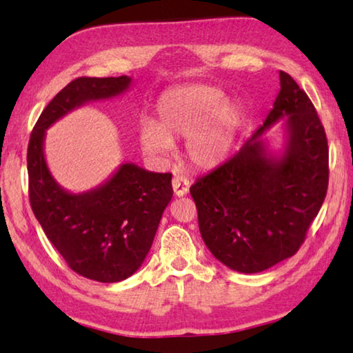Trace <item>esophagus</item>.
<instances>
[{"label":"esophagus","instance_id":"obj_1","mask_svg":"<svg viewBox=\"0 0 353 353\" xmlns=\"http://www.w3.org/2000/svg\"><path fill=\"white\" fill-rule=\"evenodd\" d=\"M172 190H174V194L177 196V198L185 196L190 190V181L185 177H181V176H174L172 177Z\"/></svg>","mask_w":353,"mask_h":353}]
</instances>
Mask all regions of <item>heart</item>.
Returning <instances> with one entry per match:
<instances>
[{
	"label": "heart",
	"mask_w": 353,
	"mask_h": 353,
	"mask_svg": "<svg viewBox=\"0 0 353 353\" xmlns=\"http://www.w3.org/2000/svg\"><path fill=\"white\" fill-rule=\"evenodd\" d=\"M241 109L223 99L218 88L188 83L166 90L155 104V123L145 121L139 129V143L152 157H165L176 139H185V152L196 168L210 170L230 151L241 124Z\"/></svg>",
	"instance_id": "obj_1"
}]
</instances>
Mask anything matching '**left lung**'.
<instances>
[{
	"label": "left lung",
	"instance_id": "left-lung-1",
	"mask_svg": "<svg viewBox=\"0 0 353 353\" xmlns=\"http://www.w3.org/2000/svg\"><path fill=\"white\" fill-rule=\"evenodd\" d=\"M280 92L265 123L225 163L191 185L199 230L214 259L255 274L294 255L328 187L324 126L307 93L280 71ZM285 119L284 152L267 151L262 134Z\"/></svg>",
	"mask_w": 353,
	"mask_h": 353
}]
</instances>
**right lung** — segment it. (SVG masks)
I'll use <instances>...</instances> for the list:
<instances>
[{"label": "right lung", "instance_id": "right-lung-1", "mask_svg": "<svg viewBox=\"0 0 353 353\" xmlns=\"http://www.w3.org/2000/svg\"><path fill=\"white\" fill-rule=\"evenodd\" d=\"M129 76L77 77L45 107L28 145L29 201L41 229L63 260L82 277L115 283L139 270L152 246L172 198L170 172L123 163L109 181L85 193H70L48 170L46 129L90 101L128 90Z\"/></svg>", "mask_w": 353, "mask_h": 353}]
</instances>
